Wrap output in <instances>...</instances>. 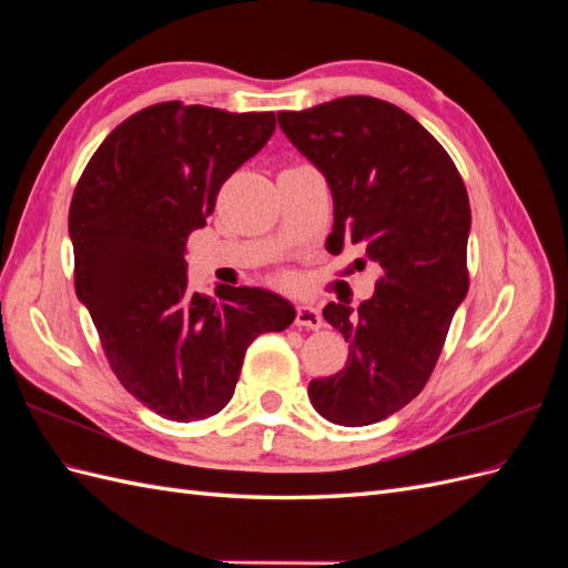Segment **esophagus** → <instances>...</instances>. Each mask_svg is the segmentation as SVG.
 <instances>
[{
  "instance_id": "34e87169",
  "label": "esophagus",
  "mask_w": 568,
  "mask_h": 568,
  "mask_svg": "<svg viewBox=\"0 0 568 568\" xmlns=\"http://www.w3.org/2000/svg\"><path fill=\"white\" fill-rule=\"evenodd\" d=\"M296 326H305V329H320L322 315L313 305H298L296 307Z\"/></svg>"
}]
</instances>
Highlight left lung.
<instances>
[{
    "instance_id": "1",
    "label": "left lung",
    "mask_w": 568,
    "mask_h": 568,
    "mask_svg": "<svg viewBox=\"0 0 568 568\" xmlns=\"http://www.w3.org/2000/svg\"><path fill=\"white\" fill-rule=\"evenodd\" d=\"M277 118L332 189L326 251L363 244L382 267L357 311L348 303L322 311L348 341V359L338 374L313 379L307 395L334 424L382 422L422 393L469 291L467 186L436 136L388 101L341 97Z\"/></svg>"
}]
</instances>
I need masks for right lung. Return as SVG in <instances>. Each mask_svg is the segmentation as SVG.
I'll return each mask as SVG.
<instances>
[{
    "mask_svg": "<svg viewBox=\"0 0 568 568\" xmlns=\"http://www.w3.org/2000/svg\"><path fill=\"white\" fill-rule=\"evenodd\" d=\"M272 111L230 113L163 101L123 120L94 151L68 213L75 294L109 365L163 419L199 422L225 407L244 355L284 332L294 305L265 288L186 286V239L222 182L274 132Z\"/></svg>",
    "mask_w": 568,
    "mask_h": 568,
    "instance_id": "obj_1",
    "label": "right lung"
}]
</instances>
